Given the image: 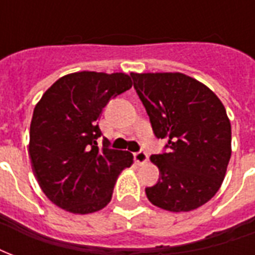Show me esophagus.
Masks as SVG:
<instances>
[{"instance_id": "1", "label": "esophagus", "mask_w": 255, "mask_h": 255, "mask_svg": "<svg viewBox=\"0 0 255 255\" xmlns=\"http://www.w3.org/2000/svg\"><path fill=\"white\" fill-rule=\"evenodd\" d=\"M134 160L137 164H144L148 160V153L145 150H138L134 153Z\"/></svg>"}]
</instances>
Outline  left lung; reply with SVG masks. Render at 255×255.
<instances>
[{
    "label": "left lung",
    "mask_w": 255,
    "mask_h": 255,
    "mask_svg": "<svg viewBox=\"0 0 255 255\" xmlns=\"http://www.w3.org/2000/svg\"><path fill=\"white\" fill-rule=\"evenodd\" d=\"M157 138L166 150L150 156L159 167L148 200L170 212L197 209L215 196L231 157V124L206 85L183 73H130Z\"/></svg>",
    "instance_id": "8db88e82"
}]
</instances>
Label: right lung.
Returning <instances> with one entry per match:
<instances>
[{"label": "right lung", "mask_w": 255, "mask_h": 255, "mask_svg": "<svg viewBox=\"0 0 255 255\" xmlns=\"http://www.w3.org/2000/svg\"><path fill=\"white\" fill-rule=\"evenodd\" d=\"M125 73L77 72L57 80L33 110L29 157L39 186L50 201L87 215L110 201L121 171L133 164L128 150L98 145V125L110 100L131 88Z\"/></svg>", "instance_id": "right-lung-1"}]
</instances>
